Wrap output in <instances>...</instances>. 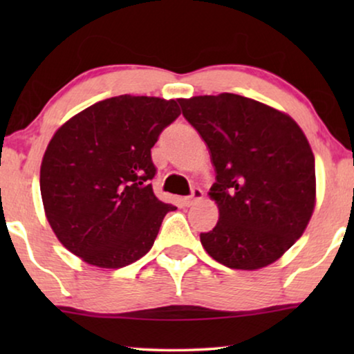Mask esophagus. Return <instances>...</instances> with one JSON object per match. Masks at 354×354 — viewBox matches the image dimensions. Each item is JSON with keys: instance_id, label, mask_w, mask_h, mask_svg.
<instances>
[{"instance_id": "1", "label": "esophagus", "mask_w": 354, "mask_h": 354, "mask_svg": "<svg viewBox=\"0 0 354 354\" xmlns=\"http://www.w3.org/2000/svg\"><path fill=\"white\" fill-rule=\"evenodd\" d=\"M201 198H203V190H201V188H193L192 195H188V196L183 198V203H185L187 206H192V205H195L196 201H200Z\"/></svg>"}]
</instances>
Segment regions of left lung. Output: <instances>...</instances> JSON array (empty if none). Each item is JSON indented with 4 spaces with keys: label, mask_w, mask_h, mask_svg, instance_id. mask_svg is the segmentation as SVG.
Returning <instances> with one entry per match:
<instances>
[{
    "label": "left lung",
    "mask_w": 354,
    "mask_h": 354,
    "mask_svg": "<svg viewBox=\"0 0 354 354\" xmlns=\"http://www.w3.org/2000/svg\"><path fill=\"white\" fill-rule=\"evenodd\" d=\"M211 151L219 207L201 245L217 263L254 270L277 261L303 235L316 203L314 154L290 115L245 96L178 100Z\"/></svg>",
    "instance_id": "obj_1"
}]
</instances>
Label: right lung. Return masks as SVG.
I'll use <instances>...</instances> for the list:
<instances>
[{
	"label": "right lung",
	"instance_id": "add662e5",
	"mask_svg": "<svg viewBox=\"0 0 354 354\" xmlns=\"http://www.w3.org/2000/svg\"><path fill=\"white\" fill-rule=\"evenodd\" d=\"M178 115L176 100L120 95L59 127L40 169L46 219L57 240L91 266L119 269L151 250L169 211L158 200L151 148Z\"/></svg>",
	"mask_w": 354,
	"mask_h": 354
}]
</instances>
